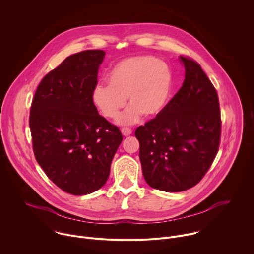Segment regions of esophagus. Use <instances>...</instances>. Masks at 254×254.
Returning <instances> with one entry per match:
<instances>
[{
	"mask_svg": "<svg viewBox=\"0 0 254 254\" xmlns=\"http://www.w3.org/2000/svg\"><path fill=\"white\" fill-rule=\"evenodd\" d=\"M122 133L125 135V136H128L131 134V129L130 128H127V127H124L122 128Z\"/></svg>",
	"mask_w": 254,
	"mask_h": 254,
	"instance_id": "obj_1",
	"label": "esophagus"
}]
</instances>
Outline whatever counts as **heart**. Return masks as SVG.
Instances as JSON below:
<instances>
[{
    "label": "heart",
    "instance_id": "b5f03b06",
    "mask_svg": "<svg viewBox=\"0 0 254 254\" xmlns=\"http://www.w3.org/2000/svg\"><path fill=\"white\" fill-rule=\"evenodd\" d=\"M92 91V102L107 119H116L126 105H130L119 118L122 126L136 123L141 115L153 118L166 106L173 83L170 67L154 56L140 55L118 62Z\"/></svg>",
    "mask_w": 254,
    "mask_h": 254
}]
</instances>
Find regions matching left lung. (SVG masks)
I'll list each match as a JSON object with an SVG mask.
<instances>
[{"mask_svg":"<svg viewBox=\"0 0 254 254\" xmlns=\"http://www.w3.org/2000/svg\"><path fill=\"white\" fill-rule=\"evenodd\" d=\"M185 80L157 117L135 130L149 186L182 192L198 184L219 149L221 119L216 89L192 59L180 56Z\"/></svg>","mask_w":254,"mask_h":254,"instance_id":"1","label":"left lung"}]
</instances>
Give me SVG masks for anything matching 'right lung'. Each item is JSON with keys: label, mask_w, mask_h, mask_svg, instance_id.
<instances>
[{"label": "right lung", "mask_w": 254, "mask_h": 254, "mask_svg": "<svg viewBox=\"0 0 254 254\" xmlns=\"http://www.w3.org/2000/svg\"><path fill=\"white\" fill-rule=\"evenodd\" d=\"M104 56L102 50L68 56L42 79L31 105L35 158L56 186L75 196L106 183L123 140L118 127L99 116L92 102Z\"/></svg>", "instance_id": "obj_1"}]
</instances>
